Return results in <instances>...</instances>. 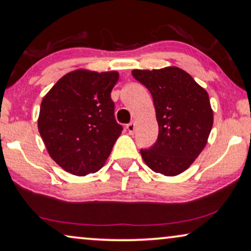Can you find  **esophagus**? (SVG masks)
Instances as JSON below:
<instances>
[{
  "instance_id": "1",
  "label": "esophagus",
  "mask_w": 251,
  "mask_h": 251,
  "mask_svg": "<svg viewBox=\"0 0 251 251\" xmlns=\"http://www.w3.org/2000/svg\"><path fill=\"white\" fill-rule=\"evenodd\" d=\"M126 129H128V131H129V133L130 135H132L133 132H135V130H136V123L135 122H130L128 126H126Z\"/></svg>"
}]
</instances>
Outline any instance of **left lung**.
Returning <instances> with one entry per match:
<instances>
[{
  "instance_id": "8db88e82",
  "label": "left lung",
  "mask_w": 251,
  "mask_h": 251,
  "mask_svg": "<svg viewBox=\"0 0 251 251\" xmlns=\"http://www.w3.org/2000/svg\"><path fill=\"white\" fill-rule=\"evenodd\" d=\"M131 73L152 95L159 125L154 146L140 151L144 162L154 173L177 176L191 167L207 145L214 125L208 92L176 66Z\"/></svg>"
}]
</instances>
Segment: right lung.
I'll return each mask as SVG.
<instances>
[{
    "label": "right lung",
    "instance_id": "right-lung-1",
    "mask_svg": "<svg viewBox=\"0 0 251 251\" xmlns=\"http://www.w3.org/2000/svg\"><path fill=\"white\" fill-rule=\"evenodd\" d=\"M119 76L116 71L78 68L59 78L43 97L37 128L51 159L67 173H97L121 135L111 98Z\"/></svg>",
    "mask_w": 251,
    "mask_h": 251
}]
</instances>
